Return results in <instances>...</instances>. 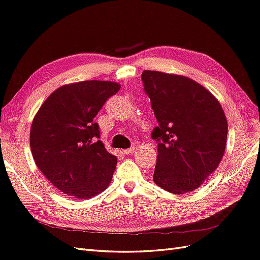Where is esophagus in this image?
<instances>
[{
  "mask_svg": "<svg viewBox=\"0 0 260 260\" xmlns=\"http://www.w3.org/2000/svg\"><path fill=\"white\" fill-rule=\"evenodd\" d=\"M135 151H136L135 147H130V148H128V149H124L123 153L127 154V155H131V154L135 153Z\"/></svg>",
  "mask_w": 260,
  "mask_h": 260,
  "instance_id": "esophagus-1",
  "label": "esophagus"
}]
</instances>
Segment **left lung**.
<instances>
[{
	"label": "left lung",
	"instance_id": "left-lung-1",
	"mask_svg": "<svg viewBox=\"0 0 260 260\" xmlns=\"http://www.w3.org/2000/svg\"><path fill=\"white\" fill-rule=\"evenodd\" d=\"M144 90L158 122L154 182L174 194L200 187L221 161L228 121L219 101L202 84L181 75L142 73Z\"/></svg>",
	"mask_w": 260,
	"mask_h": 260
}]
</instances>
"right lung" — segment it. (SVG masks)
Masks as SVG:
<instances>
[{"label": "right lung", "mask_w": 260, "mask_h": 260, "mask_svg": "<svg viewBox=\"0 0 260 260\" xmlns=\"http://www.w3.org/2000/svg\"><path fill=\"white\" fill-rule=\"evenodd\" d=\"M120 86L100 80L61 85L37 112L30 129L31 153L45 178L64 194L86 200L111 183L117 158L99 140L94 118Z\"/></svg>", "instance_id": "obj_1"}]
</instances>
